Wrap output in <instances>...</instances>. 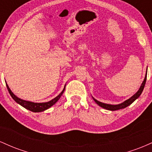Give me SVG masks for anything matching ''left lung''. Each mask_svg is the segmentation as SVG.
Returning <instances> with one entry per match:
<instances>
[{
	"label": "left lung",
	"instance_id": "obj_1",
	"mask_svg": "<svg viewBox=\"0 0 152 152\" xmlns=\"http://www.w3.org/2000/svg\"><path fill=\"white\" fill-rule=\"evenodd\" d=\"M146 72H147V69H146ZM146 74L145 76V78H144V81L142 82V85H141L140 88L138 91L134 94V96H132L130 99H127L126 101H125L124 102L121 103V104H118V105H111V104H104V103H102L100 102H98L97 100H96L95 99H94V100L95 101V102L98 104L99 106H100L101 107L104 108V109H107V110H110V111H116V110H118V109H124V108L127 107L128 106H129L130 104H132L134 101L136 100L137 98H139V96L141 95L142 93L143 90H144V86H145L146 83Z\"/></svg>",
	"mask_w": 152,
	"mask_h": 152
}]
</instances>
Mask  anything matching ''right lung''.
I'll return each mask as SVG.
<instances>
[{"mask_svg": "<svg viewBox=\"0 0 152 152\" xmlns=\"http://www.w3.org/2000/svg\"><path fill=\"white\" fill-rule=\"evenodd\" d=\"M6 86L7 88H8V92H9L10 95L11 96V97L15 100V102H16L18 104H20V106H22L23 107H24L25 109L29 110V111H33V112H41V111H43L45 110L48 109V108H50V106H52L54 104H56L60 97L61 96V95L64 93V90H65V87L64 86V90L62 91L61 93L58 96H56V98H54L53 99H52L51 101L48 102H45V103H34V102H27V101L23 100V99H20L18 98L16 96H15L13 94V92L11 91L10 89V88L8 87V84L6 83Z\"/></svg>", "mask_w": 152, "mask_h": 152, "instance_id": "add662e5", "label": "right lung"}]
</instances>
